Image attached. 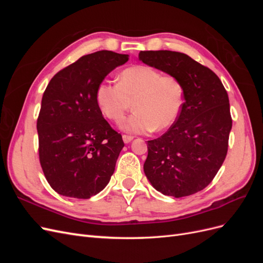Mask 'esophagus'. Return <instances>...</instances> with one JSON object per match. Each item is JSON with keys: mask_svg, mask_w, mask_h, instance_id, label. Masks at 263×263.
I'll use <instances>...</instances> for the list:
<instances>
[{"mask_svg": "<svg viewBox=\"0 0 263 263\" xmlns=\"http://www.w3.org/2000/svg\"><path fill=\"white\" fill-rule=\"evenodd\" d=\"M133 139H134L133 136H128V135H123V140H124L125 144H128V142H130Z\"/></svg>", "mask_w": 263, "mask_h": 263, "instance_id": "1", "label": "esophagus"}]
</instances>
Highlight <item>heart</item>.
<instances>
[{"instance_id":"heart-1","label":"heart","mask_w":263,"mask_h":263,"mask_svg":"<svg viewBox=\"0 0 263 263\" xmlns=\"http://www.w3.org/2000/svg\"><path fill=\"white\" fill-rule=\"evenodd\" d=\"M102 114L119 122L132 106L134 113L125 118L122 128L127 133L144 134L164 130L177 121L184 102V89L174 76H162L149 66L123 70L118 83L102 81L95 92Z\"/></svg>"}]
</instances>
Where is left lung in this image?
<instances>
[{"label":"left lung","mask_w":263,"mask_h":263,"mask_svg":"<svg viewBox=\"0 0 263 263\" xmlns=\"http://www.w3.org/2000/svg\"><path fill=\"white\" fill-rule=\"evenodd\" d=\"M138 57L177 77L184 89L177 121L161 137L148 140L145 174L163 195H192L210 184L226 158L233 125L228 94L211 69L185 53L150 50Z\"/></svg>","instance_id":"1"}]
</instances>
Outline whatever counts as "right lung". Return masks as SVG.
Listing matches in <instances>:
<instances>
[{"mask_svg": "<svg viewBox=\"0 0 263 263\" xmlns=\"http://www.w3.org/2000/svg\"><path fill=\"white\" fill-rule=\"evenodd\" d=\"M127 61L128 54L109 50L86 54L47 85L37 119L39 160L58 194L86 200L108 184L124 141L103 117L95 92Z\"/></svg>", "mask_w": 263, "mask_h": 263, "instance_id": "obj_1", "label": "right lung"}]
</instances>
